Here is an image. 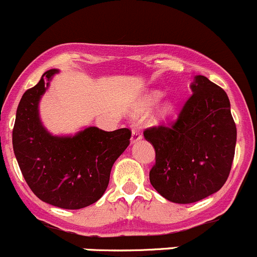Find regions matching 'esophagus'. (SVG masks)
<instances>
[{"mask_svg": "<svg viewBox=\"0 0 257 257\" xmlns=\"http://www.w3.org/2000/svg\"><path fill=\"white\" fill-rule=\"evenodd\" d=\"M141 138H142V136H141V133H140V131H138V128H137V126H133V128H132L131 142L132 143H136V142H138V141H140Z\"/></svg>", "mask_w": 257, "mask_h": 257, "instance_id": "obj_1", "label": "esophagus"}]
</instances>
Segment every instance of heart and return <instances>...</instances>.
Instances as JSON below:
<instances>
[{"label":"heart","mask_w":257,"mask_h":257,"mask_svg":"<svg viewBox=\"0 0 257 257\" xmlns=\"http://www.w3.org/2000/svg\"><path fill=\"white\" fill-rule=\"evenodd\" d=\"M164 96V92L160 90H153L150 91L148 93H146L140 101L137 102L136 106L133 107V114L134 115H142L145 112H147L158 100L161 99ZM175 112V102L171 99H166L164 101H161L160 104L156 106V110L153 111L152 116H151V120L153 124L162 123V121L167 120L169 117L172 116V114Z\"/></svg>","instance_id":"heart-1"}]
</instances>
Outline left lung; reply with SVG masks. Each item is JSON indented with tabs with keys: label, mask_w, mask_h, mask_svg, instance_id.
<instances>
[{
	"label": "left lung",
	"mask_w": 257,
	"mask_h": 257,
	"mask_svg": "<svg viewBox=\"0 0 257 257\" xmlns=\"http://www.w3.org/2000/svg\"><path fill=\"white\" fill-rule=\"evenodd\" d=\"M190 88L193 95L174 125L145 131L156 152L151 184L177 204L195 203L224 185L237 140L224 90L204 76H195Z\"/></svg>",
	"instance_id": "1"
}]
</instances>
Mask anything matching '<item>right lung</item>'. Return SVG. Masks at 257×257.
Here are the masks:
<instances>
[{
	"label": "right lung",
	"instance_id": "obj_1",
	"mask_svg": "<svg viewBox=\"0 0 257 257\" xmlns=\"http://www.w3.org/2000/svg\"><path fill=\"white\" fill-rule=\"evenodd\" d=\"M58 72H45L21 97L13 131L14 153L29 188L40 200L63 209H81L104 195L112 165L129 146L131 131L87 126L74 136L48 132L39 102Z\"/></svg>",
	"mask_w": 257,
	"mask_h": 257
}]
</instances>
